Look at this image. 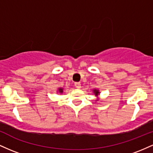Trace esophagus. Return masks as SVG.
<instances>
[{"mask_svg":"<svg viewBox=\"0 0 153 153\" xmlns=\"http://www.w3.org/2000/svg\"><path fill=\"white\" fill-rule=\"evenodd\" d=\"M74 84H75V87L78 88H80V85H81L80 82H75Z\"/></svg>","mask_w":153,"mask_h":153,"instance_id":"34e87169","label":"esophagus"}]
</instances>
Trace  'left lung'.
Listing matches in <instances>:
<instances>
[{"label":"left lung","instance_id":"8db88e82","mask_svg":"<svg viewBox=\"0 0 153 153\" xmlns=\"http://www.w3.org/2000/svg\"><path fill=\"white\" fill-rule=\"evenodd\" d=\"M94 92L96 93V95H98V94H99V91H94Z\"/></svg>","mask_w":153,"mask_h":153}]
</instances>
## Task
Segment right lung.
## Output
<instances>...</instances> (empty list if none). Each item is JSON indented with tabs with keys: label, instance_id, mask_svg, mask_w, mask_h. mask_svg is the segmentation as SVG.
I'll return each instance as SVG.
<instances>
[{
	"label": "right lung",
	"instance_id": "obj_1",
	"mask_svg": "<svg viewBox=\"0 0 153 153\" xmlns=\"http://www.w3.org/2000/svg\"><path fill=\"white\" fill-rule=\"evenodd\" d=\"M59 92H60V93H62V88H59Z\"/></svg>",
	"mask_w": 153,
	"mask_h": 153
}]
</instances>
